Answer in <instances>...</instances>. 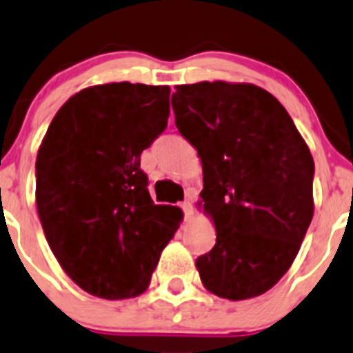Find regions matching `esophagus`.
<instances>
[{
    "label": "esophagus",
    "instance_id": "esophagus-1",
    "mask_svg": "<svg viewBox=\"0 0 353 353\" xmlns=\"http://www.w3.org/2000/svg\"><path fill=\"white\" fill-rule=\"evenodd\" d=\"M181 208H183L184 212V217L191 219V215H193V205H191V201H183V203H181Z\"/></svg>",
    "mask_w": 353,
    "mask_h": 353
}]
</instances>
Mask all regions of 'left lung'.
Segmentation results:
<instances>
[{
	"mask_svg": "<svg viewBox=\"0 0 353 353\" xmlns=\"http://www.w3.org/2000/svg\"><path fill=\"white\" fill-rule=\"evenodd\" d=\"M176 128L203 165L214 248L196 259L205 288L228 300L271 290L295 260L314 215V160L292 117L253 84L176 85Z\"/></svg>",
	"mask_w": 353,
	"mask_h": 353,
	"instance_id": "obj_1",
	"label": "left lung"
}]
</instances>
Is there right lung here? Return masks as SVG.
<instances>
[{
  "mask_svg": "<svg viewBox=\"0 0 353 353\" xmlns=\"http://www.w3.org/2000/svg\"><path fill=\"white\" fill-rule=\"evenodd\" d=\"M169 85L112 82L58 110L36 160V205L51 252L84 292L146 290L183 214L155 205L141 153L167 128Z\"/></svg>",
  "mask_w": 353,
  "mask_h": 353,
  "instance_id": "1",
  "label": "right lung"
}]
</instances>
